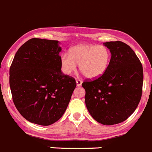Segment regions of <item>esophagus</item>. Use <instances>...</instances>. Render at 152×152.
<instances>
[{"label":"esophagus","mask_w":152,"mask_h":152,"mask_svg":"<svg viewBox=\"0 0 152 152\" xmlns=\"http://www.w3.org/2000/svg\"><path fill=\"white\" fill-rule=\"evenodd\" d=\"M76 82H77V86H81V84H82L83 81L82 80L79 79V78H77Z\"/></svg>","instance_id":"esophagus-1"}]
</instances>
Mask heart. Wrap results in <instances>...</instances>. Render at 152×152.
Returning a JSON list of instances; mask_svg holds the SVG:
<instances>
[{
    "mask_svg": "<svg viewBox=\"0 0 152 152\" xmlns=\"http://www.w3.org/2000/svg\"><path fill=\"white\" fill-rule=\"evenodd\" d=\"M110 60V50L103 45L84 44L73 47L69 55L63 53L60 57L61 70L70 75L79 64L80 69L88 78H96L102 75L108 67Z\"/></svg>",
    "mask_w": 152,
    "mask_h": 152,
    "instance_id": "1",
    "label": "heart"
}]
</instances>
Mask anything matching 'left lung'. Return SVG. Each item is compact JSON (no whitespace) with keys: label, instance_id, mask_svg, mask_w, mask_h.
<instances>
[{"label":"left lung","instance_id":"obj_1","mask_svg":"<svg viewBox=\"0 0 152 152\" xmlns=\"http://www.w3.org/2000/svg\"><path fill=\"white\" fill-rule=\"evenodd\" d=\"M111 58L105 72L82 83L85 102L97 122L113 125L127 119L137 108L142 96L143 71L132 48L121 41L107 42Z\"/></svg>","mask_w":152,"mask_h":152}]
</instances>
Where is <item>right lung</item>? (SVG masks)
Here are the masks:
<instances>
[{"mask_svg":"<svg viewBox=\"0 0 152 152\" xmlns=\"http://www.w3.org/2000/svg\"><path fill=\"white\" fill-rule=\"evenodd\" d=\"M58 41L33 38L15 54L9 69L14 104L31 123L48 126L60 119L76 87L63 74Z\"/></svg>","mask_w":152,"mask_h":152,"instance_id":"1","label":"right lung"}]
</instances>
